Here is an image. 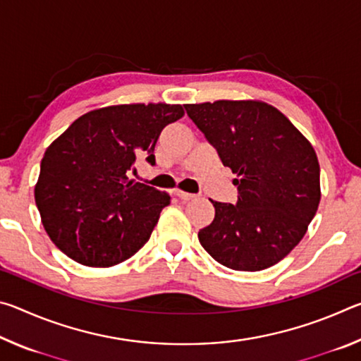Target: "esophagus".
Segmentation results:
<instances>
[{"label":"esophagus","instance_id":"esophagus-1","mask_svg":"<svg viewBox=\"0 0 361 361\" xmlns=\"http://www.w3.org/2000/svg\"><path fill=\"white\" fill-rule=\"evenodd\" d=\"M175 194L178 195V197H180L181 200H191V199H195V197H197V195H195V194L186 192V191H181V189H176V192H175Z\"/></svg>","mask_w":361,"mask_h":361}]
</instances>
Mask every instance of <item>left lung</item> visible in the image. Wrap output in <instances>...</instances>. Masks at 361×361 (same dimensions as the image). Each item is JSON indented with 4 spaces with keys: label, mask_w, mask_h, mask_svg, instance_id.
I'll list each match as a JSON object with an SVG mask.
<instances>
[{
    "label": "left lung",
    "mask_w": 361,
    "mask_h": 361,
    "mask_svg": "<svg viewBox=\"0 0 361 361\" xmlns=\"http://www.w3.org/2000/svg\"><path fill=\"white\" fill-rule=\"evenodd\" d=\"M226 167L237 175V202L212 200L215 219L199 231L213 259L234 271H262L283 259L320 204L315 151L267 103L218 100L185 105Z\"/></svg>",
    "instance_id": "obj_1"
}]
</instances>
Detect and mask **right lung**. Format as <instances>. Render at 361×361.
<instances>
[{
	"mask_svg": "<svg viewBox=\"0 0 361 361\" xmlns=\"http://www.w3.org/2000/svg\"><path fill=\"white\" fill-rule=\"evenodd\" d=\"M181 105L135 103L85 113L41 161L35 200L47 235L79 264L109 267L146 242L170 195L129 180L137 159L154 166L162 129Z\"/></svg>",
	"mask_w": 361,
	"mask_h": 361,
	"instance_id": "1",
	"label": "right lung"
}]
</instances>
